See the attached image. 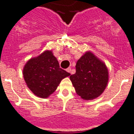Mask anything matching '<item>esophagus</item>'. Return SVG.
<instances>
[{
    "instance_id": "1",
    "label": "esophagus",
    "mask_w": 134,
    "mask_h": 134,
    "mask_svg": "<svg viewBox=\"0 0 134 134\" xmlns=\"http://www.w3.org/2000/svg\"><path fill=\"white\" fill-rule=\"evenodd\" d=\"M66 71H67V72H68V73H70V74H71V68H67V69H66Z\"/></svg>"
}]
</instances>
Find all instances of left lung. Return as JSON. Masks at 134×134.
Segmentation results:
<instances>
[{"instance_id":"8db88e82","label":"left lung","mask_w":134,"mask_h":134,"mask_svg":"<svg viewBox=\"0 0 134 134\" xmlns=\"http://www.w3.org/2000/svg\"><path fill=\"white\" fill-rule=\"evenodd\" d=\"M76 74L70 76L77 94L85 100L97 98L106 88L108 73L106 65L91 52L86 53L76 66Z\"/></svg>"}]
</instances>
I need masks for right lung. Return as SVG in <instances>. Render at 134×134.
Segmentation results:
<instances>
[{
	"instance_id": "add662e5",
	"label": "right lung",
	"mask_w": 134,
	"mask_h": 134,
	"mask_svg": "<svg viewBox=\"0 0 134 134\" xmlns=\"http://www.w3.org/2000/svg\"><path fill=\"white\" fill-rule=\"evenodd\" d=\"M70 75L60 68L57 59L49 51L31 58L23 69V77L28 87L41 98H47L53 93L61 80Z\"/></svg>"
}]
</instances>
